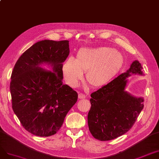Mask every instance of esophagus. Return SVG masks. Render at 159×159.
I'll use <instances>...</instances> for the list:
<instances>
[{
    "label": "esophagus",
    "mask_w": 159,
    "mask_h": 159,
    "mask_svg": "<svg viewBox=\"0 0 159 159\" xmlns=\"http://www.w3.org/2000/svg\"><path fill=\"white\" fill-rule=\"evenodd\" d=\"M86 95L83 93H80L79 94V98H80V99H84V98H86Z\"/></svg>",
    "instance_id": "1"
}]
</instances>
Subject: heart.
Listing matches in <instances>:
<instances>
[{"label": "heart", "instance_id": "1", "mask_svg": "<svg viewBox=\"0 0 159 159\" xmlns=\"http://www.w3.org/2000/svg\"><path fill=\"white\" fill-rule=\"evenodd\" d=\"M124 63V57L118 51L110 47L81 48L72 57L65 60L63 65L65 79L69 86L75 87L83 78L93 87H102L113 79Z\"/></svg>", "mask_w": 159, "mask_h": 159}]
</instances>
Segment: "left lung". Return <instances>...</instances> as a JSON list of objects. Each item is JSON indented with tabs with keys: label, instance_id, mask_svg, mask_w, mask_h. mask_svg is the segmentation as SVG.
Wrapping results in <instances>:
<instances>
[{
	"label": "left lung",
	"instance_id": "8db88e82",
	"mask_svg": "<svg viewBox=\"0 0 159 159\" xmlns=\"http://www.w3.org/2000/svg\"><path fill=\"white\" fill-rule=\"evenodd\" d=\"M142 69L136 60L125 73L91 94L88 124L95 139L102 141L116 139L134 125L144 107V100L131 95L125 89L127 78L131 74L143 75Z\"/></svg>",
	"mask_w": 159,
	"mask_h": 159
}]
</instances>
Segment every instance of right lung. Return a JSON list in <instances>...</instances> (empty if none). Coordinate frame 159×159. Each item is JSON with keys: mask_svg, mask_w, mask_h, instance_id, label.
Instances as JSON below:
<instances>
[{"mask_svg": "<svg viewBox=\"0 0 159 159\" xmlns=\"http://www.w3.org/2000/svg\"><path fill=\"white\" fill-rule=\"evenodd\" d=\"M69 42L40 41L24 52L14 65L10 84L12 109L24 129L33 135L55 134L77 101V93L62 81ZM43 63L52 66L53 72L41 68Z\"/></svg>", "mask_w": 159, "mask_h": 159, "instance_id": "right-lung-1", "label": "right lung"}]
</instances>
